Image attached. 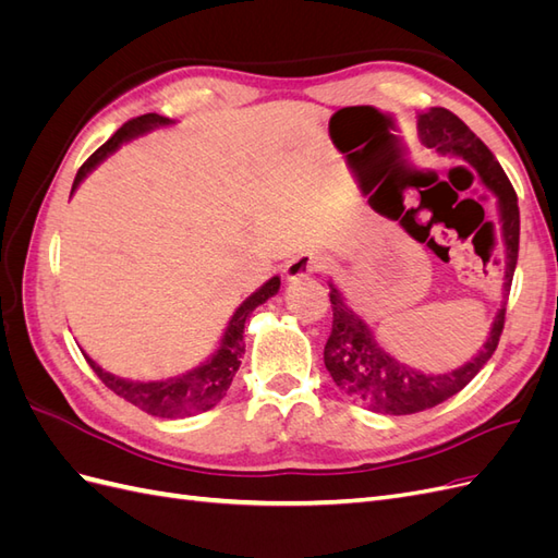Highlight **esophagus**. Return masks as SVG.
<instances>
[{"label":"esophagus","mask_w":558,"mask_h":558,"mask_svg":"<svg viewBox=\"0 0 558 558\" xmlns=\"http://www.w3.org/2000/svg\"><path fill=\"white\" fill-rule=\"evenodd\" d=\"M324 267V256L316 251H302L298 253V256L293 260L286 263V279L289 281H298V279H305L314 272H318V269Z\"/></svg>","instance_id":"1"}]
</instances>
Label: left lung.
<instances>
[{"instance_id":"1","label":"left lung","mask_w":558,"mask_h":558,"mask_svg":"<svg viewBox=\"0 0 558 558\" xmlns=\"http://www.w3.org/2000/svg\"><path fill=\"white\" fill-rule=\"evenodd\" d=\"M416 128L421 144L440 156L468 162L486 189L496 195L505 246V293H508L519 256V207L508 174L502 172L500 162L488 146L449 109L433 107L426 113H418ZM330 305L332 330L324 349V363L332 381L349 398L363 402L367 410L396 416L430 410L459 393L494 356L505 326L502 305L494 318L484 349L475 359H470L459 369H451V373L426 375L384 351L373 330L347 305L344 295L335 289V283H330Z\"/></svg>"}]
</instances>
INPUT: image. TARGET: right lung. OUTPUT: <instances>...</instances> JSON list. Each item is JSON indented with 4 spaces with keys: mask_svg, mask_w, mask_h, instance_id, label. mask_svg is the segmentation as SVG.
<instances>
[{
    "mask_svg": "<svg viewBox=\"0 0 558 558\" xmlns=\"http://www.w3.org/2000/svg\"><path fill=\"white\" fill-rule=\"evenodd\" d=\"M160 125H172L170 118L158 116V113H144L132 118L121 130H118L113 137L99 146L95 154L81 165V170L76 172L72 193L78 189V183L86 179L95 167L102 162L107 156H111L113 150L121 148V144L140 137L144 132H150L154 128ZM281 286L279 277H272L269 281H265L256 293H251L242 305L238 307V312L232 314L230 324L221 337V347L216 349L214 356L197 365L195 369L179 377H170L162 381H132V379H123L116 377L111 373H105L90 356H86L88 365L95 369V375L105 381L107 388L116 396H121L123 400L132 402L134 408L144 410L150 416H160V418H183V416H193V414H202L211 408H216L228 393V388L232 384V377L238 375L240 363H242V353H244V326L248 314L256 310L258 305L267 298L277 295Z\"/></svg>",
    "mask_w": 558,
    "mask_h": 558,
    "instance_id": "right-lung-1",
    "label": "right lung"
}]
</instances>
